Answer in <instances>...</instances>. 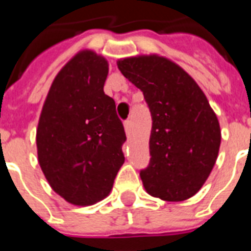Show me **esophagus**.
Instances as JSON below:
<instances>
[{"label": "esophagus", "mask_w": 251, "mask_h": 251, "mask_svg": "<svg viewBox=\"0 0 251 251\" xmlns=\"http://www.w3.org/2000/svg\"><path fill=\"white\" fill-rule=\"evenodd\" d=\"M124 126H125L126 133L129 134L130 130H131V121H130V120H126V121L124 122Z\"/></svg>", "instance_id": "obj_1"}]
</instances>
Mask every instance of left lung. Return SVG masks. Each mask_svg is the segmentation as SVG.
<instances>
[{"instance_id": "left-lung-1", "label": "left lung", "mask_w": 251, "mask_h": 251, "mask_svg": "<svg viewBox=\"0 0 251 251\" xmlns=\"http://www.w3.org/2000/svg\"><path fill=\"white\" fill-rule=\"evenodd\" d=\"M126 79L143 92L152 117L146 191L169 202L191 198L214 168L222 131L206 95L181 66L159 54L117 61Z\"/></svg>"}]
</instances>
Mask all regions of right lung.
Wrapping results in <instances>:
<instances>
[{"mask_svg": "<svg viewBox=\"0 0 251 251\" xmlns=\"http://www.w3.org/2000/svg\"><path fill=\"white\" fill-rule=\"evenodd\" d=\"M108 61L80 50L61 69L41 109L37 160L50 187L66 202L91 206L108 197L125 156L124 125L104 94Z\"/></svg>", "mask_w": 251, "mask_h": 251, "instance_id": "1", "label": "right lung"}]
</instances>
